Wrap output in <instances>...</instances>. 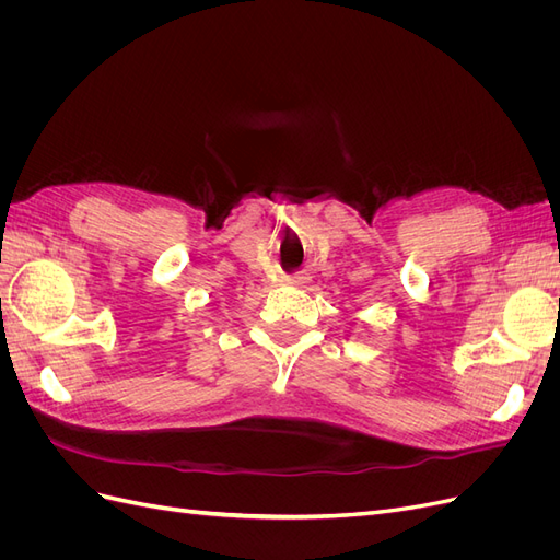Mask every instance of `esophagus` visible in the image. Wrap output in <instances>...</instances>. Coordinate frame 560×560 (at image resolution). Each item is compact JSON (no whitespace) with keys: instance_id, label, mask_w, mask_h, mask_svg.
Returning <instances> with one entry per match:
<instances>
[{"instance_id":"obj_1","label":"esophagus","mask_w":560,"mask_h":560,"mask_svg":"<svg viewBox=\"0 0 560 560\" xmlns=\"http://www.w3.org/2000/svg\"><path fill=\"white\" fill-rule=\"evenodd\" d=\"M308 280H311V276H308V273H303V270H299V273H294V276L287 278V282H290V284H296V287L306 284Z\"/></svg>"}]
</instances>
